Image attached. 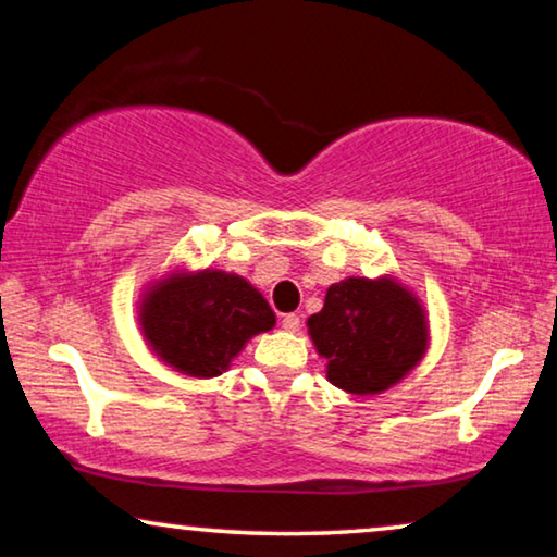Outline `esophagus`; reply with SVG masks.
<instances>
[{"instance_id": "esophagus-1", "label": "esophagus", "mask_w": 557, "mask_h": 557, "mask_svg": "<svg viewBox=\"0 0 557 557\" xmlns=\"http://www.w3.org/2000/svg\"><path fill=\"white\" fill-rule=\"evenodd\" d=\"M281 326H284L286 332H299L301 319L296 314H284V317H281Z\"/></svg>"}]
</instances>
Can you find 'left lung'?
I'll return each mask as SVG.
<instances>
[{
  "mask_svg": "<svg viewBox=\"0 0 557 557\" xmlns=\"http://www.w3.org/2000/svg\"><path fill=\"white\" fill-rule=\"evenodd\" d=\"M307 324L330 383L355 395L387 391L429 347L421 304L393 278L339 281Z\"/></svg>",
  "mask_w": 557,
  "mask_h": 557,
  "instance_id": "obj_1",
  "label": "left lung"
}]
</instances>
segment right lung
<instances>
[{
  "label": "right lung",
  "mask_w": 557,
  "mask_h": 557,
  "mask_svg": "<svg viewBox=\"0 0 557 557\" xmlns=\"http://www.w3.org/2000/svg\"><path fill=\"white\" fill-rule=\"evenodd\" d=\"M276 317L261 292L225 271L172 276L151 286L141 304V330L151 349L174 370L215 377Z\"/></svg>",
  "instance_id": "right-lung-1"
}]
</instances>
